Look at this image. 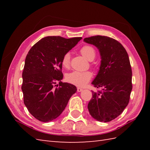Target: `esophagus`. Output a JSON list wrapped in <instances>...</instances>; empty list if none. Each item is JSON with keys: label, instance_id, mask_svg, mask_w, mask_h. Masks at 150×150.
Masks as SVG:
<instances>
[{"label": "esophagus", "instance_id": "34e87169", "mask_svg": "<svg viewBox=\"0 0 150 150\" xmlns=\"http://www.w3.org/2000/svg\"><path fill=\"white\" fill-rule=\"evenodd\" d=\"M83 90V89L81 88H77V91L78 92H81Z\"/></svg>", "mask_w": 150, "mask_h": 150}]
</instances>
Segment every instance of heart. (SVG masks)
I'll return each mask as SVG.
<instances>
[{
    "label": "heart",
    "instance_id": "1",
    "mask_svg": "<svg viewBox=\"0 0 150 150\" xmlns=\"http://www.w3.org/2000/svg\"><path fill=\"white\" fill-rule=\"evenodd\" d=\"M80 52L82 55L89 60H93L95 55H96L95 50L91 46H84L83 47H81ZM70 59H71V55H70L69 52H67L63 55L62 59V65L64 68H69L70 65ZM91 78L92 73L89 71H74L71 73H68L66 75L67 81L69 82V83L74 84L79 87L84 86V85L86 84L91 80Z\"/></svg>",
    "mask_w": 150,
    "mask_h": 150
}]
</instances>
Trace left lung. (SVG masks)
I'll return each instance as SVG.
<instances>
[{"label": "left lung", "mask_w": 150, "mask_h": 150, "mask_svg": "<svg viewBox=\"0 0 150 150\" xmlns=\"http://www.w3.org/2000/svg\"><path fill=\"white\" fill-rule=\"evenodd\" d=\"M84 41L97 47L101 59L91 84L102 90L92 91L88 111L95 120L110 122L119 116L129 103L132 90L129 57L122 44L112 38L97 35L85 38Z\"/></svg>", "instance_id": "obj_1"}]
</instances>
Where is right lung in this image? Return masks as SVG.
<instances>
[{"label":"right lung","mask_w":150,"mask_h":150,"mask_svg":"<svg viewBox=\"0 0 150 150\" xmlns=\"http://www.w3.org/2000/svg\"><path fill=\"white\" fill-rule=\"evenodd\" d=\"M81 39L48 36L38 41L28 53L21 87L24 103L41 122H50L58 117L77 91L75 86L61 82L62 59ZM57 81L59 87L55 85Z\"/></svg>","instance_id":"obj_1"}]
</instances>
